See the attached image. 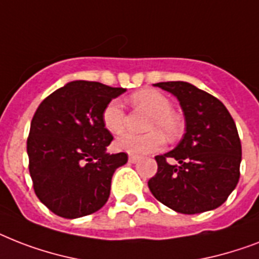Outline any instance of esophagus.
Returning <instances> with one entry per match:
<instances>
[{
  "mask_svg": "<svg viewBox=\"0 0 259 259\" xmlns=\"http://www.w3.org/2000/svg\"><path fill=\"white\" fill-rule=\"evenodd\" d=\"M139 160V156H135V155H130L128 156V162L130 163H136Z\"/></svg>",
  "mask_w": 259,
  "mask_h": 259,
  "instance_id": "1",
  "label": "esophagus"
}]
</instances>
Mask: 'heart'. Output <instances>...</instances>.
<instances>
[{
	"instance_id": "heart-1",
	"label": "heart",
	"mask_w": 259,
	"mask_h": 259,
	"mask_svg": "<svg viewBox=\"0 0 259 259\" xmlns=\"http://www.w3.org/2000/svg\"><path fill=\"white\" fill-rule=\"evenodd\" d=\"M135 108L150 112L147 130H160L165 136L174 138L179 132V120L171 112V101L168 97L155 90H143L131 96ZM104 127L113 135H119L125 127V112L120 101L112 100L103 111ZM162 132L151 131L144 135L124 134L116 140L115 147L119 151L131 155H146L160 150L164 146Z\"/></svg>"
}]
</instances>
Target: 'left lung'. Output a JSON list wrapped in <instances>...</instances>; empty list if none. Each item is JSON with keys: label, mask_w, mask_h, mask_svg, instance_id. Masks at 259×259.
Wrapping results in <instances>:
<instances>
[{"label": "left lung", "mask_w": 259, "mask_h": 259, "mask_svg": "<svg viewBox=\"0 0 259 259\" xmlns=\"http://www.w3.org/2000/svg\"><path fill=\"white\" fill-rule=\"evenodd\" d=\"M154 85L179 100L186 132L172 151L155 156L158 172L148 181L150 191L182 214L219 207L239 181L242 147L234 120L222 101L190 82Z\"/></svg>", "instance_id": "1"}]
</instances>
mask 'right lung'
I'll list each match as a JSON object with an SVG mask.
<instances>
[{"label":"right lung","mask_w":259,"mask_h":259,"mask_svg":"<svg viewBox=\"0 0 259 259\" xmlns=\"http://www.w3.org/2000/svg\"><path fill=\"white\" fill-rule=\"evenodd\" d=\"M124 92L76 80L38 105L26 143L29 172L37 198L56 215L80 218L107 203L113 172L128 156L107 152L113 136L104 127L103 111Z\"/></svg>","instance_id":"1"}]
</instances>
